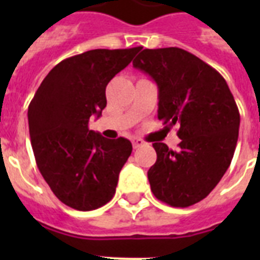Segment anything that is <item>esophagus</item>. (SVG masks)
<instances>
[{
  "mask_svg": "<svg viewBox=\"0 0 260 260\" xmlns=\"http://www.w3.org/2000/svg\"><path fill=\"white\" fill-rule=\"evenodd\" d=\"M143 144H144V142H143L142 139H138V138L132 139V146H134V148H139V147L143 146Z\"/></svg>",
  "mask_w": 260,
  "mask_h": 260,
  "instance_id": "1",
  "label": "esophagus"
}]
</instances>
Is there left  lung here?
<instances>
[{
	"label": "left lung",
	"mask_w": 260,
	"mask_h": 260,
	"mask_svg": "<svg viewBox=\"0 0 260 260\" xmlns=\"http://www.w3.org/2000/svg\"><path fill=\"white\" fill-rule=\"evenodd\" d=\"M134 67L159 90L158 118L178 125L179 150L154 143L156 162L147 175L158 200L175 208L197 204L228 170L239 138L240 114L225 79L187 51L169 47L143 50Z\"/></svg>",
	"instance_id": "left-lung-1"
}]
</instances>
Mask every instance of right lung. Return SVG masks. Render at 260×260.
Listing matches in <instances>:
<instances>
[{
	"label": "right lung",
	"mask_w": 260,
	"mask_h": 260,
	"mask_svg": "<svg viewBox=\"0 0 260 260\" xmlns=\"http://www.w3.org/2000/svg\"><path fill=\"white\" fill-rule=\"evenodd\" d=\"M140 50H91L64 59L43 79L28 106L39 171L52 193L73 209L101 208L116 193L132 144L89 129V120L101 116L106 85Z\"/></svg>",
	"instance_id": "add662e5"
}]
</instances>
